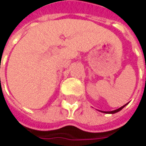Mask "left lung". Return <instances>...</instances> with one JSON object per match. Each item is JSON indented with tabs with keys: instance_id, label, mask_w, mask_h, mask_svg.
I'll list each match as a JSON object with an SVG mask.
<instances>
[{
	"instance_id": "obj_1",
	"label": "left lung",
	"mask_w": 146,
	"mask_h": 146,
	"mask_svg": "<svg viewBox=\"0 0 146 146\" xmlns=\"http://www.w3.org/2000/svg\"><path fill=\"white\" fill-rule=\"evenodd\" d=\"M127 104H125L124 106H121L120 108H118V109H117V110H114V111H102V112H104V113H109V114H114V113H116V112H117V111H121L125 106H126Z\"/></svg>"
}]
</instances>
